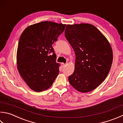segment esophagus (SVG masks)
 <instances>
[{
  "mask_svg": "<svg viewBox=\"0 0 123 123\" xmlns=\"http://www.w3.org/2000/svg\"><path fill=\"white\" fill-rule=\"evenodd\" d=\"M61 66H62V68H64V67L66 66V64L64 63H61Z\"/></svg>",
  "mask_w": 123,
  "mask_h": 123,
  "instance_id": "obj_1",
  "label": "esophagus"
}]
</instances>
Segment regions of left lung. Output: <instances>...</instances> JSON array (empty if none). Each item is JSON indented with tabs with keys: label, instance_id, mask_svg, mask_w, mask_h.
<instances>
[{
	"label": "left lung",
	"instance_id": "left-lung-1",
	"mask_svg": "<svg viewBox=\"0 0 123 123\" xmlns=\"http://www.w3.org/2000/svg\"><path fill=\"white\" fill-rule=\"evenodd\" d=\"M65 37L76 55L74 70L68 78L70 84L80 92L93 91L105 80L111 68V45L91 24L68 25Z\"/></svg>",
	"mask_w": 123,
	"mask_h": 123
}]
</instances>
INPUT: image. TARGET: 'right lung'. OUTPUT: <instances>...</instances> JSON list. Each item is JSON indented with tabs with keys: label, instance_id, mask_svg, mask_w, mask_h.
Listing matches in <instances>:
<instances>
[{
	"label": "right lung",
	"instance_id": "1",
	"mask_svg": "<svg viewBox=\"0 0 123 123\" xmlns=\"http://www.w3.org/2000/svg\"><path fill=\"white\" fill-rule=\"evenodd\" d=\"M66 25L41 22L28 26L19 39L17 68L31 90L42 92L49 88L59 73V63L52 45Z\"/></svg>",
	"mask_w": 123,
	"mask_h": 123
}]
</instances>
